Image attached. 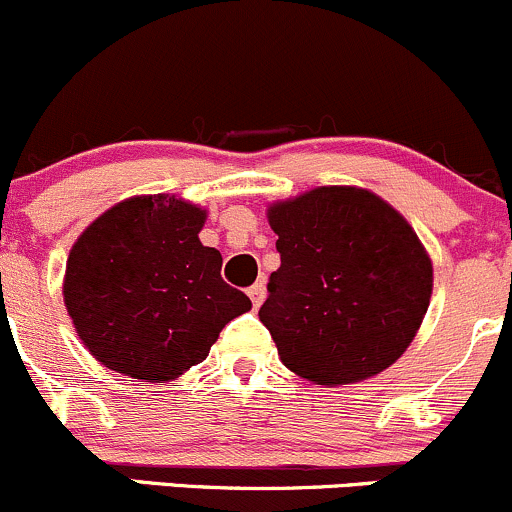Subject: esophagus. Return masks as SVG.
<instances>
[{
	"label": "esophagus",
	"instance_id": "esophagus-1",
	"mask_svg": "<svg viewBox=\"0 0 512 512\" xmlns=\"http://www.w3.org/2000/svg\"><path fill=\"white\" fill-rule=\"evenodd\" d=\"M247 294H250L252 304H255V307H260V304L265 302V294H267L265 282H255V285H252L250 289H247Z\"/></svg>",
	"mask_w": 512,
	"mask_h": 512
}]
</instances>
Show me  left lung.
<instances>
[{
  "label": "left lung",
  "instance_id": "obj_1",
  "mask_svg": "<svg viewBox=\"0 0 512 512\" xmlns=\"http://www.w3.org/2000/svg\"><path fill=\"white\" fill-rule=\"evenodd\" d=\"M280 270L260 322L282 364L319 386L389 369L414 342L433 265L409 220L356 185H319L267 208Z\"/></svg>",
  "mask_w": 512,
  "mask_h": 512
}]
</instances>
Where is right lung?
Masks as SVG:
<instances>
[{
	"label": "right lung",
	"mask_w": 512,
	"mask_h": 512,
	"mask_svg": "<svg viewBox=\"0 0 512 512\" xmlns=\"http://www.w3.org/2000/svg\"><path fill=\"white\" fill-rule=\"evenodd\" d=\"M208 213L175 195H136L86 227L66 260L64 304L96 361L165 384L200 364L252 302L200 242Z\"/></svg>",
	"instance_id": "1"
}]
</instances>
